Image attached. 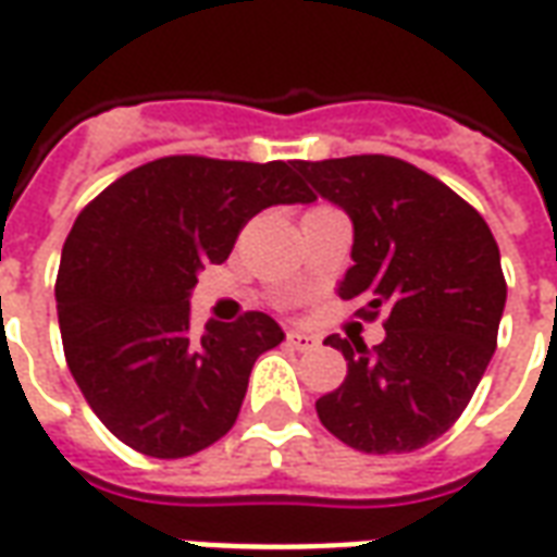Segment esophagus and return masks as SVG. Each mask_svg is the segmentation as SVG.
<instances>
[{
    "label": "esophagus",
    "instance_id": "34e87169",
    "mask_svg": "<svg viewBox=\"0 0 557 557\" xmlns=\"http://www.w3.org/2000/svg\"><path fill=\"white\" fill-rule=\"evenodd\" d=\"M287 345L306 354V350L318 348V335L306 333V330H290V333H287Z\"/></svg>",
    "mask_w": 557,
    "mask_h": 557
}]
</instances>
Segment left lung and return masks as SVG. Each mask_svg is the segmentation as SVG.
<instances>
[{"mask_svg": "<svg viewBox=\"0 0 557 557\" xmlns=\"http://www.w3.org/2000/svg\"><path fill=\"white\" fill-rule=\"evenodd\" d=\"M354 222V267L338 297L362 321L384 314L386 338L366 348L330 335L348 374L318 398V417L360 453H411L447 432L474 396L498 345L507 302L500 251L483 215L453 188L393 156L297 161Z\"/></svg>", "mask_w": 557, "mask_h": 557, "instance_id": "1", "label": "left lung"}]
</instances>
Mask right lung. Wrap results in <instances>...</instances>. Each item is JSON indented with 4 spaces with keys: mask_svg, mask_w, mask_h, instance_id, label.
<instances>
[{
    "mask_svg": "<svg viewBox=\"0 0 557 557\" xmlns=\"http://www.w3.org/2000/svg\"><path fill=\"white\" fill-rule=\"evenodd\" d=\"M294 161L168 156L83 209L62 246L57 309L83 398L122 444L195 456L231 432L251 366L285 333L263 311L191 333L188 297L260 209L311 203Z\"/></svg>",
    "mask_w": 557,
    "mask_h": 557,
    "instance_id": "obj_1",
    "label": "right lung"
}]
</instances>
